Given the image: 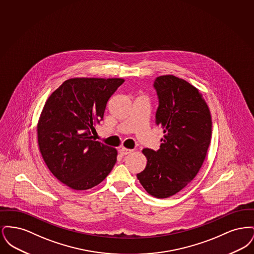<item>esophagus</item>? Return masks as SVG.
Returning a JSON list of instances; mask_svg holds the SVG:
<instances>
[{"label":"esophagus","mask_w":254,"mask_h":254,"mask_svg":"<svg viewBox=\"0 0 254 254\" xmlns=\"http://www.w3.org/2000/svg\"><path fill=\"white\" fill-rule=\"evenodd\" d=\"M131 152H132L131 149H127V148H126V147H121V148L119 149V153L121 154L122 156L127 155V154H129V153H131Z\"/></svg>","instance_id":"1"}]
</instances>
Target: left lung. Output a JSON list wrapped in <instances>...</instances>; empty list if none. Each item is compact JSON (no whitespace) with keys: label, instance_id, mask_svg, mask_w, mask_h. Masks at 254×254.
<instances>
[{"label":"left lung","instance_id":"8db88e82","mask_svg":"<svg viewBox=\"0 0 254 254\" xmlns=\"http://www.w3.org/2000/svg\"><path fill=\"white\" fill-rule=\"evenodd\" d=\"M155 123L164 130L158 150L144 148L145 169L137 178L156 198H168L192 181L210 144V111L199 90L173 75L157 77Z\"/></svg>","mask_w":254,"mask_h":254}]
</instances>
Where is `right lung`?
<instances>
[{"instance_id":"add662e5","label":"right lung","mask_w":254,"mask_h":254,"mask_svg":"<svg viewBox=\"0 0 254 254\" xmlns=\"http://www.w3.org/2000/svg\"><path fill=\"white\" fill-rule=\"evenodd\" d=\"M120 78H73L49 96L37 126L38 145L51 173L75 190H89L109 174L117 150L93 140Z\"/></svg>"}]
</instances>
